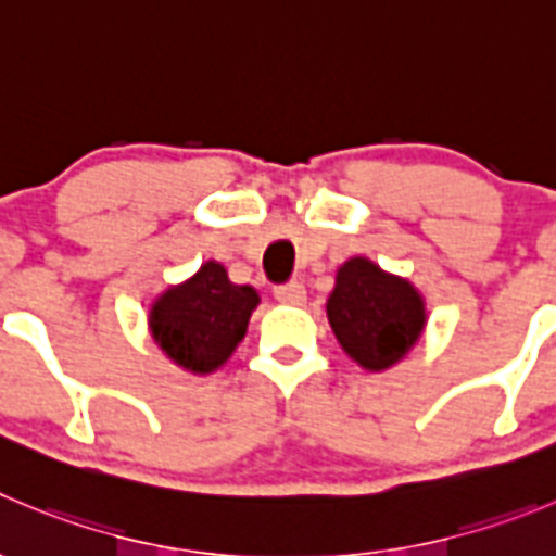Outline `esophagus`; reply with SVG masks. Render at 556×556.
<instances>
[{"instance_id":"34e87169","label":"esophagus","mask_w":556,"mask_h":556,"mask_svg":"<svg viewBox=\"0 0 556 556\" xmlns=\"http://www.w3.org/2000/svg\"><path fill=\"white\" fill-rule=\"evenodd\" d=\"M274 295H277L279 304H288V307H302V304L307 302V288H304L302 282H288V285H279V288L274 290Z\"/></svg>"}]
</instances>
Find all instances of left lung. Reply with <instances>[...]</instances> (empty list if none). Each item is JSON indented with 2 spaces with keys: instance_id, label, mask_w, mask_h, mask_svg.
Returning a JSON list of instances; mask_svg holds the SVG:
<instances>
[{
  "instance_id": "obj_1",
  "label": "left lung",
  "mask_w": 556,
  "mask_h": 556,
  "mask_svg": "<svg viewBox=\"0 0 556 556\" xmlns=\"http://www.w3.org/2000/svg\"><path fill=\"white\" fill-rule=\"evenodd\" d=\"M326 318L340 349L356 365L383 372L417 345L428 309L406 277L383 271L370 257H351L337 268Z\"/></svg>"
}]
</instances>
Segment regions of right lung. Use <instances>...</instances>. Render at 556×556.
I'll use <instances>...</instances> for the list:
<instances>
[{"label":"right lung","instance_id":"add662e5","mask_svg":"<svg viewBox=\"0 0 556 556\" xmlns=\"http://www.w3.org/2000/svg\"><path fill=\"white\" fill-rule=\"evenodd\" d=\"M257 304L261 293L252 285L230 282L222 263L207 261L189 279L155 295L148 331L180 370L211 376L236 354Z\"/></svg>","mask_w":556,"mask_h":556}]
</instances>
